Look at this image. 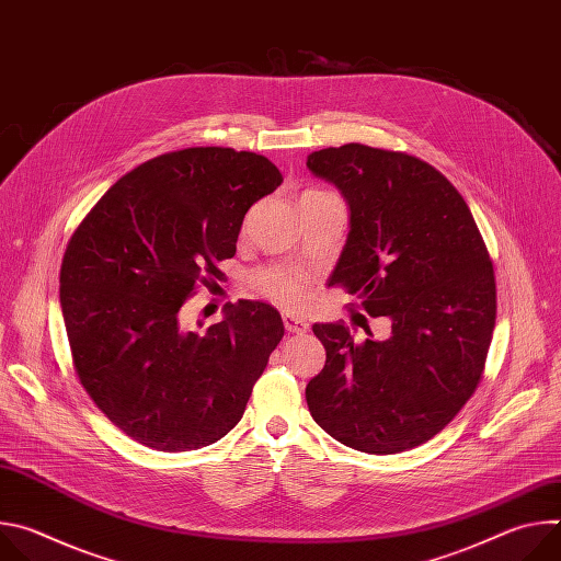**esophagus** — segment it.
<instances>
[{"label":"esophagus","mask_w":561,"mask_h":561,"mask_svg":"<svg viewBox=\"0 0 561 561\" xmlns=\"http://www.w3.org/2000/svg\"><path fill=\"white\" fill-rule=\"evenodd\" d=\"M284 327L293 335H304L308 331V322H304V319L293 317V314H284Z\"/></svg>","instance_id":"esophagus-1"}]
</instances>
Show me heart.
Returning <instances> with one entry per match:
<instances>
[{"label": "heart", "instance_id": "1", "mask_svg": "<svg viewBox=\"0 0 561 561\" xmlns=\"http://www.w3.org/2000/svg\"><path fill=\"white\" fill-rule=\"evenodd\" d=\"M255 288L284 308H297L304 301V275L290 268H268L260 273Z\"/></svg>", "mask_w": 561, "mask_h": 561}]
</instances>
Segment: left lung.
<instances>
[{
	"label": "left lung",
	"instance_id": "8db88e82",
	"mask_svg": "<svg viewBox=\"0 0 561 561\" xmlns=\"http://www.w3.org/2000/svg\"><path fill=\"white\" fill-rule=\"evenodd\" d=\"M306 167L351 208L331 284L390 319L388 340L362 344L342 322L312 327L327 364L306 386L308 411L355 450L415 448L482 379L497 314L486 244L457 188L413 154L344 144L310 152Z\"/></svg>",
	"mask_w": 561,
	"mask_h": 561
}]
</instances>
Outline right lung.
<instances>
[{
  "instance_id": "add662e5",
  "label": "right lung",
  "mask_w": 561,
  "mask_h": 561,
  "mask_svg": "<svg viewBox=\"0 0 561 561\" xmlns=\"http://www.w3.org/2000/svg\"><path fill=\"white\" fill-rule=\"evenodd\" d=\"M279 184L264 154L184 148L126 173L72 232L59 271L72 366L135 442L197 450L242 420L284 337L279 312L239 299L221 322L186 331L180 310L219 277L244 215Z\"/></svg>"
}]
</instances>
